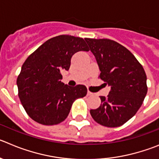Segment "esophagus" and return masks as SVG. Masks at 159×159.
Returning a JSON list of instances; mask_svg holds the SVG:
<instances>
[{
	"mask_svg": "<svg viewBox=\"0 0 159 159\" xmlns=\"http://www.w3.org/2000/svg\"><path fill=\"white\" fill-rule=\"evenodd\" d=\"M87 95H88V96L93 95V93L91 92V91H87Z\"/></svg>",
	"mask_w": 159,
	"mask_h": 159,
	"instance_id": "obj_1",
	"label": "esophagus"
}]
</instances>
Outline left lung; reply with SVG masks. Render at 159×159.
<instances>
[{"label":"left lung","instance_id":"obj_1","mask_svg":"<svg viewBox=\"0 0 159 159\" xmlns=\"http://www.w3.org/2000/svg\"><path fill=\"white\" fill-rule=\"evenodd\" d=\"M96 59L99 78L110 87L107 97L100 96L101 105L91 110L97 123L119 127L140 108L147 92V75L143 68L128 49L107 39H85Z\"/></svg>","mask_w":159,"mask_h":159}]
</instances>
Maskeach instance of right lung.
Instances as JSON below:
<instances>
[{
    "mask_svg": "<svg viewBox=\"0 0 159 159\" xmlns=\"http://www.w3.org/2000/svg\"><path fill=\"white\" fill-rule=\"evenodd\" d=\"M89 51L82 38L59 35L49 39L31 53L16 80L19 98L30 118L44 125L66 119L75 99L86 96L87 87H71L61 82L77 52Z\"/></svg>",
    "mask_w": 159,
    "mask_h": 159,
    "instance_id": "1",
    "label": "right lung"
}]
</instances>
